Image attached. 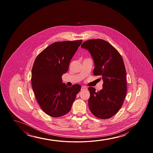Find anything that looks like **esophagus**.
<instances>
[{
	"label": "esophagus",
	"mask_w": 153,
	"mask_h": 153,
	"mask_svg": "<svg viewBox=\"0 0 153 153\" xmlns=\"http://www.w3.org/2000/svg\"><path fill=\"white\" fill-rule=\"evenodd\" d=\"M87 90V88L85 87H84V86H82V88H81V90L82 91H84V90Z\"/></svg>",
	"instance_id": "1"
}]
</instances>
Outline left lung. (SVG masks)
Segmentation results:
<instances>
[{
  "label": "left lung",
  "instance_id": "obj_1",
  "mask_svg": "<svg viewBox=\"0 0 153 153\" xmlns=\"http://www.w3.org/2000/svg\"><path fill=\"white\" fill-rule=\"evenodd\" d=\"M82 48L88 50L94 61V74L102 78V90L88 88V105L94 115L101 119L113 117L119 111L126 94V70L119 52L109 42L91 39L84 42Z\"/></svg>",
  "mask_w": 153,
  "mask_h": 153
}]
</instances>
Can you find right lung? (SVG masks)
<instances>
[{"label": "right lung", "instance_id": "add662e5", "mask_svg": "<svg viewBox=\"0 0 153 153\" xmlns=\"http://www.w3.org/2000/svg\"><path fill=\"white\" fill-rule=\"evenodd\" d=\"M82 40L53 43L36 57L32 69V86L42 110L52 117L69 112L81 86L68 87L62 76L82 44Z\"/></svg>", "mask_w": 153, "mask_h": 153}]
</instances>
